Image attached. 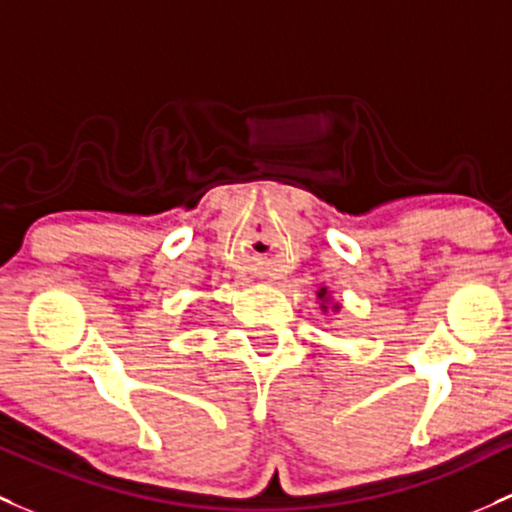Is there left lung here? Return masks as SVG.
Instances as JSON below:
<instances>
[{
	"label": "left lung",
	"instance_id": "left-lung-1",
	"mask_svg": "<svg viewBox=\"0 0 512 512\" xmlns=\"http://www.w3.org/2000/svg\"><path fill=\"white\" fill-rule=\"evenodd\" d=\"M324 294H326V289H321V292H319V297L324 299ZM324 309H326V306H324ZM333 309H338V306H333Z\"/></svg>",
	"mask_w": 512,
	"mask_h": 512
}]
</instances>
